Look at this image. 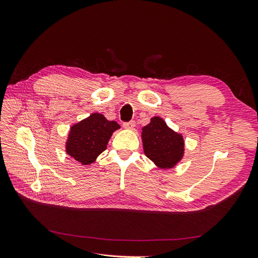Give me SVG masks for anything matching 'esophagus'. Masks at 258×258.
<instances>
[{"label": "esophagus", "mask_w": 258, "mask_h": 258, "mask_svg": "<svg viewBox=\"0 0 258 258\" xmlns=\"http://www.w3.org/2000/svg\"><path fill=\"white\" fill-rule=\"evenodd\" d=\"M136 126V122L134 120H131L129 122H123V128L126 129H134Z\"/></svg>", "instance_id": "esophagus-1"}]
</instances>
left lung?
Returning a JSON list of instances; mask_svg holds the SVG:
<instances>
[{"label": "left lung", "instance_id": "obj_1", "mask_svg": "<svg viewBox=\"0 0 258 258\" xmlns=\"http://www.w3.org/2000/svg\"><path fill=\"white\" fill-rule=\"evenodd\" d=\"M144 154L159 169H171L182 160L185 143L181 134L168 127L161 117L155 116L142 128Z\"/></svg>", "mask_w": 258, "mask_h": 258}]
</instances>
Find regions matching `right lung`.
Instances as JSON below:
<instances>
[{
    "instance_id": "add662e5",
    "label": "right lung",
    "mask_w": 258,
    "mask_h": 258,
    "mask_svg": "<svg viewBox=\"0 0 258 258\" xmlns=\"http://www.w3.org/2000/svg\"><path fill=\"white\" fill-rule=\"evenodd\" d=\"M119 128L116 121L107 120L100 113H92L70 129L66 152L83 166L91 165L106 150L113 132Z\"/></svg>"
}]
</instances>
